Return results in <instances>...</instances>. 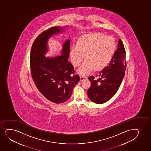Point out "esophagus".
Wrapping results in <instances>:
<instances>
[{
  "mask_svg": "<svg viewBox=\"0 0 151 151\" xmlns=\"http://www.w3.org/2000/svg\"><path fill=\"white\" fill-rule=\"evenodd\" d=\"M87 76H80V81H83V80H85V79H87Z\"/></svg>",
  "mask_w": 151,
  "mask_h": 151,
  "instance_id": "esophagus-1",
  "label": "esophagus"
}]
</instances>
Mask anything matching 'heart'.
Instances as JSON below:
<instances>
[{
    "label": "heart",
    "mask_w": 151,
    "mask_h": 151,
    "mask_svg": "<svg viewBox=\"0 0 151 151\" xmlns=\"http://www.w3.org/2000/svg\"><path fill=\"white\" fill-rule=\"evenodd\" d=\"M116 43L110 36L96 33L84 35L78 39L76 46L73 45L69 51L73 66H80L85 58L84 63L77 70L83 76L89 75L95 68L101 69L109 64L114 54Z\"/></svg>",
    "instance_id": "b5f03b06"
}]
</instances>
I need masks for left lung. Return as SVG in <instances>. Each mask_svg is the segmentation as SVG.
I'll return each mask as SVG.
<instances>
[{
  "instance_id": "1",
  "label": "left lung",
  "mask_w": 151,
  "mask_h": 151,
  "mask_svg": "<svg viewBox=\"0 0 151 151\" xmlns=\"http://www.w3.org/2000/svg\"><path fill=\"white\" fill-rule=\"evenodd\" d=\"M127 63L125 50L121 39L109 64L99 73V80L88 77L91 85L88 90V98L96 104H103L111 99L119 88L124 76Z\"/></svg>"
}]
</instances>
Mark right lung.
Here are the masks:
<instances>
[{
	"mask_svg": "<svg viewBox=\"0 0 151 151\" xmlns=\"http://www.w3.org/2000/svg\"><path fill=\"white\" fill-rule=\"evenodd\" d=\"M66 26L54 27L43 32L34 42L30 54L32 76L35 85L44 97L56 104L69 99L73 88L80 81L73 65L68 60L70 41L66 39L63 44L61 55L49 57L48 42L54 35L62 34Z\"/></svg>",
	"mask_w": 151,
	"mask_h": 151,
	"instance_id": "right-lung-1",
	"label": "right lung"
}]
</instances>
